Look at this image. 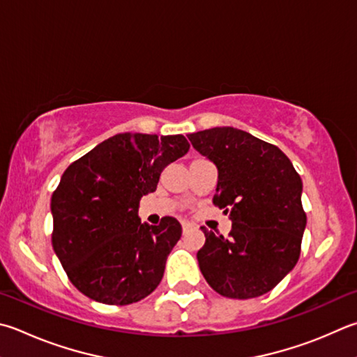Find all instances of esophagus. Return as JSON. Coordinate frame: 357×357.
<instances>
[{
	"mask_svg": "<svg viewBox=\"0 0 357 357\" xmlns=\"http://www.w3.org/2000/svg\"><path fill=\"white\" fill-rule=\"evenodd\" d=\"M192 228H193V225L187 223V222H183V231H184V232H187V231L192 229Z\"/></svg>",
	"mask_w": 357,
	"mask_h": 357,
	"instance_id": "esophagus-1",
	"label": "esophagus"
}]
</instances>
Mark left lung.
I'll return each instance as SVG.
<instances>
[{
    "mask_svg": "<svg viewBox=\"0 0 357 357\" xmlns=\"http://www.w3.org/2000/svg\"><path fill=\"white\" fill-rule=\"evenodd\" d=\"M213 162L218 181L213 204L229 213V237L204 232L197 252L217 294L246 300L267 294L298 262L306 228L303 183L280 148L242 129L223 126L187 135Z\"/></svg>",
    "mask_w": 357,
    "mask_h": 357,
    "instance_id": "left-lung-1",
    "label": "left lung"
}]
</instances>
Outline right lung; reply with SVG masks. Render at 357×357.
<instances>
[{"mask_svg": "<svg viewBox=\"0 0 357 357\" xmlns=\"http://www.w3.org/2000/svg\"><path fill=\"white\" fill-rule=\"evenodd\" d=\"M184 135L123 132L63 172L51 197L53 248L71 284L89 298L125 306L159 286L183 234L176 218L142 223L140 198L189 151Z\"/></svg>", "mask_w": 357, "mask_h": 357, "instance_id": "1", "label": "right lung"}]
</instances>
